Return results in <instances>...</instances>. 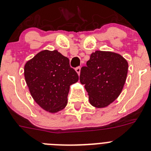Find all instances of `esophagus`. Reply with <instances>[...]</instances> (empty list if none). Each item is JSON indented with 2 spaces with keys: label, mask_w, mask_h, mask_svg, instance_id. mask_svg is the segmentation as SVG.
<instances>
[{
  "label": "esophagus",
  "mask_w": 151,
  "mask_h": 151,
  "mask_svg": "<svg viewBox=\"0 0 151 151\" xmlns=\"http://www.w3.org/2000/svg\"><path fill=\"white\" fill-rule=\"evenodd\" d=\"M76 72L77 73H78V76H79L80 75V72H81V67H76Z\"/></svg>",
  "instance_id": "obj_1"
}]
</instances>
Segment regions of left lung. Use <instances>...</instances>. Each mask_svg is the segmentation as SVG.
I'll use <instances>...</instances> for the list:
<instances>
[{"label": "left lung", "mask_w": 151, "mask_h": 151, "mask_svg": "<svg viewBox=\"0 0 151 151\" xmlns=\"http://www.w3.org/2000/svg\"><path fill=\"white\" fill-rule=\"evenodd\" d=\"M127 72L128 62L121 55L93 52L80 73V82L85 85L91 106L102 109L112 103L124 88Z\"/></svg>", "instance_id": "8db88e82"}]
</instances>
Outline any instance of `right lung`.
Returning <instances> with one entry per match:
<instances>
[{
  "label": "right lung",
  "mask_w": 151,
  "mask_h": 151,
  "mask_svg": "<svg viewBox=\"0 0 151 151\" xmlns=\"http://www.w3.org/2000/svg\"><path fill=\"white\" fill-rule=\"evenodd\" d=\"M24 74L34 100L50 113L66 107L70 85L78 81L69 59L57 50L37 53L25 63Z\"/></svg>",
  "instance_id": "obj_1"
}]
</instances>
